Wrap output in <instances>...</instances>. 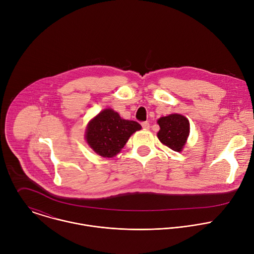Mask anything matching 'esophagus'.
<instances>
[{
  "label": "esophagus",
  "instance_id": "esophagus-1",
  "mask_svg": "<svg viewBox=\"0 0 254 254\" xmlns=\"http://www.w3.org/2000/svg\"><path fill=\"white\" fill-rule=\"evenodd\" d=\"M141 127L143 129H149L150 124H149V122H143V123H141Z\"/></svg>",
  "mask_w": 254,
  "mask_h": 254
}]
</instances>
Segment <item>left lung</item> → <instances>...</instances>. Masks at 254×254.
Segmentation results:
<instances>
[{
  "label": "left lung",
  "mask_w": 254,
  "mask_h": 254,
  "mask_svg": "<svg viewBox=\"0 0 254 254\" xmlns=\"http://www.w3.org/2000/svg\"><path fill=\"white\" fill-rule=\"evenodd\" d=\"M160 130L158 137L162 143L175 152H181L186 144L190 132V123L182 115L173 114L158 120Z\"/></svg>",
  "instance_id": "left-lung-1"
}]
</instances>
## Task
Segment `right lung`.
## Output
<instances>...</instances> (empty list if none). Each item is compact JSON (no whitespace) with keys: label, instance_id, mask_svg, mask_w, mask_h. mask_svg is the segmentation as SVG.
<instances>
[{"label":"right lung","instance_id":"add662e5","mask_svg":"<svg viewBox=\"0 0 254 254\" xmlns=\"http://www.w3.org/2000/svg\"><path fill=\"white\" fill-rule=\"evenodd\" d=\"M140 128L138 123L124 120L112 108H106L88 123L85 139L97 155L113 158L122 151L129 136Z\"/></svg>","mask_w":254,"mask_h":254}]
</instances>
